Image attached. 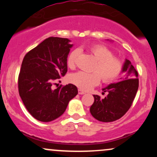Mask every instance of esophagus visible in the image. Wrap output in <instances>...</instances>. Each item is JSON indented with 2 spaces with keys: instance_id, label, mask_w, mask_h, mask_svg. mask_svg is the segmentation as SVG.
Returning a JSON list of instances; mask_svg holds the SVG:
<instances>
[{
  "instance_id": "esophagus-1",
  "label": "esophagus",
  "mask_w": 157,
  "mask_h": 157,
  "mask_svg": "<svg viewBox=\"0 0 157 157\" xmlns=\"http://www.w3.org/2000/svg\"><path fill=\"white\" fill-rule=\"evenodd\" d=\"M78 94H86V92H85L84 91H82V90H81V89H78Z\"/></svg>"
}]
</instances>
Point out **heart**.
<instances>
[{
	"mask_svg": "<svg viewBox=\"0 0 157 157\" xmlns=\"http://www.w3.org/2000/svg\"><path fill=\"white\" fill-rule=\"evenodd\" d=\"M89 52L97 60L94 72L89 73L83 71L71 75L69 80L79 89L88 91L100 83V80L105 83H109L117 79L123 68L122 61L113 56V52L101 44L90 46ZM80 50H73L67 58V65L70 68H75Z\"/></svg>",
	"mask_w": 157,
	"mask_h": 157,
	"instance_id": "obj_1",
	"label": "heart"
}]
</instances>
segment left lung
Instances as JSON below:
<instances>
[{
  "mask_svg": "<svg viewBox=\"0 0 157 157\" xmlns=\"http://www.w3.org/2000/svg\"><path fill=\"white\" fill-rule=\"evenodd\" d=\"M122 72H125L120 82L111 83L102 90L108 92L105 98L93 95L94 102L90 112L96 120L110 122L121 118L132 105L139 87L138 72L131 61L125 59Z\"/></svg>",
  "mask_w": 157,
  "mask_h": 157,
  "instance_id": "8db88e82",
  "label": "left lung"
}]
</instances>
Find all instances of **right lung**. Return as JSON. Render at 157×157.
I'll return each mask as SVG.
<instances>
[{"label": "right lung", "mask_w": 157, "mask_h": 157, "mask_svg": "<svg viewBox=\"0 0 157 157\" xmlns=\"http://www.w3.org/2000/svg\"><path fill=\"white\" fill-rule=\"evenodd\" d=\"M68 38L50 37L25 55L18 77V91L36 120L50 122L60 117L78 93L73 84L52 89L67 72V57L73 44ZM56 84V83H55Z\"/></svg>", "instance_id": "obj_1"}]
</instances>
